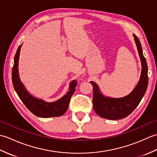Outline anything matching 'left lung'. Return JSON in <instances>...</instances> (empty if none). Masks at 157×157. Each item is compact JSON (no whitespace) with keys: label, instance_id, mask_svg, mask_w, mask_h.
<instances>
[{"label":"left lung","instance_id":"left-lung-1","mask_svg":"<svg viewBox=\"0 0 157 157\" xmlns=\"http://www.w3.org/2000/svg\"><path fill=\"white\" fill-rule=\"evenodd\" d=\"M134 37L142 63L140 79L134 90L123 98L105 97L99 92L97 84L94 82H90L93 86V107L96 114L102 118L116 120L128 117L137 107L147 89L148 84L147 63L143 55L139 39L135 34H134Z\"/></svg>","mask_w":157,"mask_h":157}]
</instances>
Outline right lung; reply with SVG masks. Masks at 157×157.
Segmentation results:
<instances>
[{
    "label": "right lung",
    "mask_w": 157,
    "mask_h": 157,
    "mask_svg": "<svg viewBox=\"0 0 157 157\" xmlns=\"http://www.w3.org/2000/svg\"><path fill=\"white\" fill-rule=\"evenodd\" d=\"M22 44L19 46L14 58V65L12 69V82L15 90L29 111L36 116L42 118L59 117L63 115L68 109L70 100L75 90L77 82L73 80L70 84L69 91L63 97L53 102H46L33 97L26 90L19 79L18 73V62L20 50Z\"/></svg>",
    "instance_id": "add662e5"
}]
</instances>
